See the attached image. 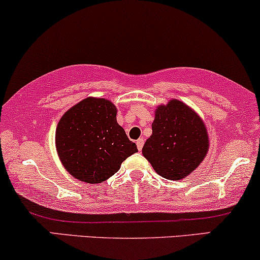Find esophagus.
<instances>
[{"label": "esophagus", "instance_id": "1", "mask_svg": "<svg viewBox=\"0 0 260 260\" xmlns=\"http://www.w3.org/2000/svg\"><path fill=\"white\" fill-rule=\"evenodd\" d=\"M143 143H145V141H143V139H139L136 141V146H137V149L140 150H142V147H143Z\"/></svg>", "mask_w": 260, "mask_h": 260}]
</instances>
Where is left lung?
<instances>
[{
    "label": "left lung",
    "instance_id": "1",
    "mask_svg": "<svg viewBox=\"0 0 260 260\" xmlns=\"http://www.w3.org/2000/svg\"><path fill=\"white\" fill-rule=\"evenodd\" d=\"M210 139L206 125L184 102L172 99L154 112L152 135L142 154L158 175L170 181H181L203 162Z\"/></svg>",
    "mask_w": 260,
    "mask_h": 260
}]
</instances>
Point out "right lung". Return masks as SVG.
I'll return each instance as SVG.
<instances>
[{
  "mask_svg": "<svg viewBox=\"0 0 260 260\" xmlns=\"http://www.w3.org/2000/svg\"><path fill=\"white\" fill-rule=\"evenodd\" d=\"M55 147L66 171L91 184L112 177L137 152L117 123V107L101 98H86L63 113L55 130Z\"/></svg>",
  "mask_w": 260,
  "mask_h": 260,
  "instance_id": "add662e5",
  "label": "right lung"
}]
</instances>
